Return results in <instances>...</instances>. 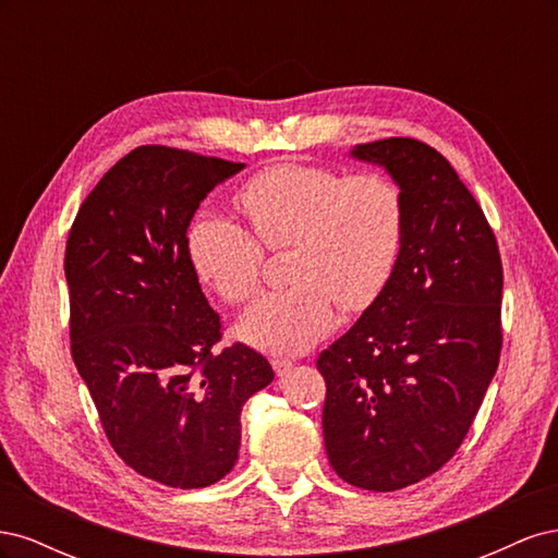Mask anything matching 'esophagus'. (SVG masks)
<instances>
[{"label": "esophagus", "instance_id": "34e87169", "mask_svg": "<svg viewBox=\"0 0 558 558\" xmlns=\"http://www.w3.org/2000/svg\"><path fill=\"white\" fill-rule=\"evenodd\" d=\"M272 367H275V373H277L279 377H283V375H289V373H291V367H293V361H289V359H279V356H275V359H272Z\"/></svg>", "mask_w": 558, "mask_h": 558}]
</instances>
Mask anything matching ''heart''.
Listing matches in <instances>:
<instances>
[{
    "label": "heart",
    "mask_w": 558,
    "mask_h": 558,
    "mask_svg": "<svg viewBox=\"0 0 558 558\" xmlns=\"http://www.w3.org/2000/svg\"><path fill=\"white\" fill-rule=\"evenodd\" d=\"M234 207L248 230L197 216L185 234L195 275L230 305L258 291L265 248L289 251L291 286L263 293L240 335L272 353H300L335 326L337 307L363 312L393 279L404 244V195L381 172L279 162L246 179Z\"/></svg>",
    "instance_id": "1"
}]
</instances>
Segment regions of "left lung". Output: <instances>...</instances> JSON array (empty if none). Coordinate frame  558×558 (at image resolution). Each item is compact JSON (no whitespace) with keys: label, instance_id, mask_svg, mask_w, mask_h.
<instances>
[{"label":"left lung","instance_id":"1","mask_svg":"<svg viewBox=\"0 0 558 558\" xmlns=\"http://www.w3.org/2000/svg\"><path fill=\"white\" fill-rule=\"evenodd\" d=\"M404 195L393 279L320 351L332 470L398 492L440 470L475 421L502 349V263L482 207L449 160L418 140L359 144Z\"/></svg>","mask_w":558,"mask_h":558}]
</instances>
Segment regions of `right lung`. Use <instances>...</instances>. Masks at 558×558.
<instances>
[{"mask_svg": "<svg viewBox=\"0 0 558 558\" xmlns=\"http://www.w3.org/2000/svg\"><path fill=\"white\" fill-rule=\"evenodd\" d=\"M244 162L137 146L83 199L64 248L72 359L113 451L142 477L202 488L238 461L244 402L275 379L223 320L185 251L207 193Z\"/></svg>", "mask_w": 558, "mask_h": 558, "instance_id": "right-lung-1", "label": "right lung"}]
</instances>
